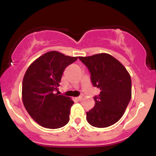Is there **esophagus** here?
Here are the masks:
<instances>
[{
  "label": "esophagus",
  "instance_id": "esophagus-1",
  "mask_svg": "<svg viewBox=\"0 0 156 156\" xmlns=\"http://www.w3.org/2000/svg\"><path fill=\"white\" fill-rule=\"evenodd\" d=\"M75 99H76V101H81V99H82V96L78 97V98H75Z\"/></svg>",
  "mask_w": 156,
  "mask_h": 156
}]
</instances>
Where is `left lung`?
<instances>
[{
	"label": "left lung",
	"instance_id": "obj_1",
	"mask_svg": "<svg viewBox=\"0 0 156 156\" xmlns=\"http://www.w3.org/2000/svg\"><path fill=\"white\" fill-rule=\"evenodd\" d=\"M87 68L94 87L100 88L94 97V107L86 112L91 126L104 128L114 124L124 113L132 95V81L126 68L112 55L100 53L78 57Z\"/></svg>",
	"mask_w": 156,
	"mask_h": 156
}]
</instances>
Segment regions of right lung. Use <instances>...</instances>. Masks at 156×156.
<instances>
[{
  "mask_svg": "<svg viewBox=\"0 0 156 156\" xmlns=\"http://www.w3.org/2000/svg\"><path fill=\"white\" fill-rule=\"evenodd\" d=\"M77 59L78 57L52 51L35 60L26 72L22 83L23 103L40 126L58 129L69 123L74 102L55 92L66 68Z\"/></svg>",
  "mask_w": 156,
  "mask_h": 156,
  "instance_id": "add662e5",
  "label": "right lung"
}]
</instances>
